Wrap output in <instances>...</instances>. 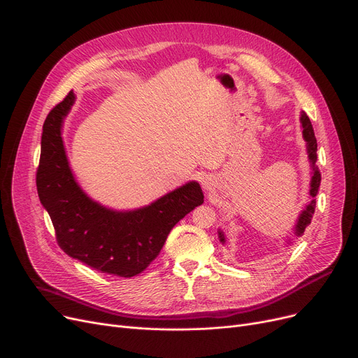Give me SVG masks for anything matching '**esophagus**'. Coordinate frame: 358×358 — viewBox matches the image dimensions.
Segmentation results:
<instances>
[{"label":"esophagus","instance_id":"obj_1","mask_svg":"<svg viewBox=\"0 0 358 358\" xmlns=\"http://www.w3.org/2000/svg\"><path fill=\"white\" fill-rule=\"evenodd\" d=\"M200 181H201L203 189H206V190H212L213 189L215 181H213V178L210 176H203Z\"/></svg>","mask_w":358,"mask_h":358}]
</instances>
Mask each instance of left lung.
I'll use <instances>...</instances> for the list:
<instances>
[{"instance_id":"1","label":"left lung","mask_w":358,"mask_h":358,"mask_svg":"<svg viewBox=\"0 0 358 358\" xmlns=\"http://www.w3.org/2000/svg\"><path fill=\"white\" fill-rule=\"evenodd\" d=\"M300 123H302V127H303V138L306 141V145H308V155H309V161H310V166H312V180H310V196L313 197L310 200V203L306 206V209L300 213L299 219H297V223L294 227V234L297 236H302L305 229L309 227V223L312 220V216L315 213V206H316V194L319 192V185H321V173H319L317 166L315 165L316 159H317V155H316V150H317V143H316V138H315V131H313V127H312V123L308 117V115L305 111H302V115H300ZM219 238H220V242L223 243L224 242V236L223 234L219 231Z\"/></svg>"}]
</instances>
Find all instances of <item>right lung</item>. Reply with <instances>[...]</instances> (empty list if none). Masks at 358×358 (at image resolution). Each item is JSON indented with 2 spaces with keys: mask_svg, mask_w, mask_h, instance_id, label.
I'll use <instances>...</instances> for the list:
<instances>
[{
  "mask_svg": "<svg viewBox=\"0 0 358 358\" xmlns=\"http://www.w3.org/2000/svg\"><path fill=\"white\" fill-rule=\"evenodd\" d=\"M75 101L72 91L43 123L37 193L48 210L58 245L72 258L100 273L134 277L161 252L165 239L187 213L204 200L199 182L190 181L142 209L116 212L91 200L69 168L62 123Z\"/></svg>",
  "mask_w": 358,
  "mask_h": 358,
  "instance_id": "obj_1",
  "label": "right lung"
}]
</instances>
